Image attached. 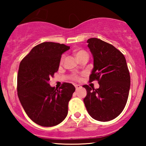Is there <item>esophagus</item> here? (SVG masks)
Wrapping results in <instances>:
<instances>
[{
  "label": "esophagus",
  "mask_w": 146,
  "mask_h": 146,
  "mask_svg": "<svg viewBox=\"0 0 146 146\" xmlns=\"http://www.w3.org/2000/svg\"><path fill=\"white\" fill-rule=\"evenodd\" d=\"M81 86H80V85H78V84H76L75 85V88H76V90H78V89H80V88H81Z\"/></svg>",
  "instance_id": "34e87169"
}]
</instances>
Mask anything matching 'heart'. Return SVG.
Masks as SVG:
<instances>
[{"label":"heart","instance_id":"obj_1","mask_svg":"<svg viewBox=\"0 0 146 146\" xmlns=\"http://www.w3.org/2000/svg\"><path fill=\"white\" fill-rule=\"evenodd\" d=\"M74 55L76 56V58L78 60L84 56H86V55L88 56V53L85 50H75L74 51ZM63 60H64V56H62V57L61 58V62H62ZM73 78L75 80H77L78 77L74 76L73 77Z\"/></svg>","mask_w":146,"mask_h":146}]
</instances>
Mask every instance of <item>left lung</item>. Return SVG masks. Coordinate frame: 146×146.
Returning <instances> with one entry per match:
<instances>
[{"instance_id": "8db88e82", "label": "left lung", "mask_w": 146, "mask_h": 146, "mask_svg": "<svg viewBox=\"0 0 146 146\" xmlns=\"http://www.w3.org/2000/svg\"><path fill=\"white\" fill-rule=\"evenodd\" d=\"M94 58L90 82L98 81L97 89L84 85L87 95L84 99L90 115L100 121L115 118L126 104L130 87V76L126 60L120 51L96 38L87 40Z\"/></svg>"}]
</instances>
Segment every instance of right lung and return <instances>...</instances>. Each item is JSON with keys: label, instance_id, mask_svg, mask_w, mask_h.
Instances as JSON below:
<instances>
[{"label": "right lung", "instance_id": "right-lung-1", "mask_svg": "<svg viewBox=\"0 0 146 146\" xmlns=\"http://www.w3.org/2000/svg\"><path fill=\"white\" fill-rule=\"evenodd\" d=\"M69 49L64 44L42 42L34 47L20 63L18 96L28 116L41 126L59 124L68 114L75 87L64 82L56 89L48 82L58 70L62 54Z\"/></svg>", "mask_w": 146, "mask_h": 146}]
</instances>
